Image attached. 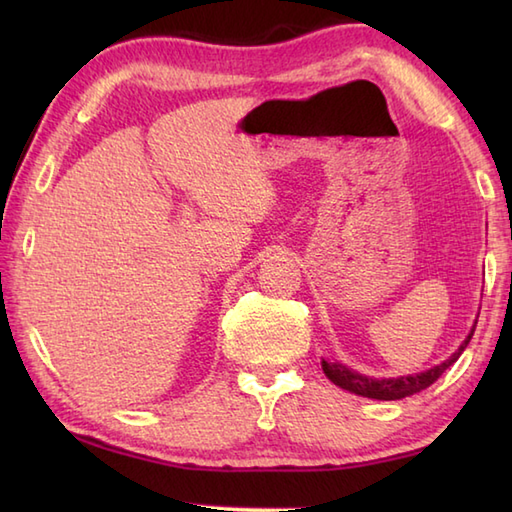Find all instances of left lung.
<instances>
[{"label": "left lung", "instance_id": "1", "mask_svg": "<svg viewBox=\"0 0 512 512\" xmlns=\"http://www.w3.org/2000/svg\"><path fill=\"white\" fill-rule=\"evenodd\" d=\"M475 332V325L471 334L466 336V341L458 347V352H455L447 361L427 369V372L422 374H413V376H400V378H369L363 376L358 372H352L350 367H345L341 363H328L323 361V372L328 376L334 385H339L345 391H352L356 396H365V398H376V400H398V398H405V396H413L418 394V391L427 389L429 385L436 383V380L447 372V369L458 361L460 354L466 350V345H469L471 336Z\"/></svg>", "mask_w": 512, "mask_h": 512}]
</instances>
